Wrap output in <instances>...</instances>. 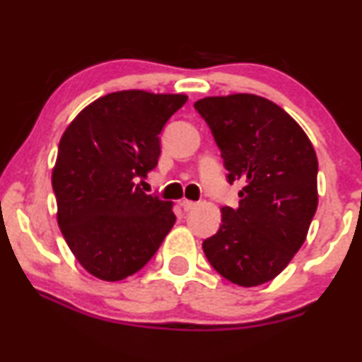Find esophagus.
I'll return each instance as SVG.
<instances>
[{
    "label": "esophagus",
    "mask_w": 362,
    "mask_h": 362,
    "mask_svg": "<svg viewBox=\"0 0 362 362\" xmlns=\"http://www.w3.org/2000/svg\"><path fill=\"white\" fill-rule=\"evenodd\" d=\"M180 206L184 207V211H192V209L197 207V202H192V200L184 199V200H182V202H180Z\"/></svg>",
    "instance_id": "1"
}]
</instances>
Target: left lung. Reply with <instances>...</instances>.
Returning a JSON list of instances; mask_svg holds the SVG:
<instances>
[{
    "label": "left lung",
    "instance_id": "1",
    "mask_svg": "<svg viewBox=\"0 0 362 362\" xmlns=\"http://www.w3.org/2000/svg\"><path fill=\"white\" fill-rule=\"evenodd\" d=\"M219 146L228 182H243L239 207L202 243L209 263L239 286L280 275L315 216L317 155L288 112L255 94L204 98L194 104Z\"/></svg>",
    "mask_w": 362,
    "mask_h": 362
}]
</instances>
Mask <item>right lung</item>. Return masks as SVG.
Returning a JSON list of instances; mask_svg holds the SVG:
<instances>
[{"mask_svg":"<svg viewBox=\"0 0 362 362\" xmlns=\"http://www.w3.org/2000/svg\"><path fill=\"white\" fill-rule=\"evenodd\" d=\"M184 94L119 90L82 110L59 143L57 221L90 275L119 281L153 258L175 224L172 202L139 189L158 163L163 126Z\"/></svg>","mask_w":362,"mask_h":362,"instance_id":"obj_1","label":"right lung"}]
</instances>
